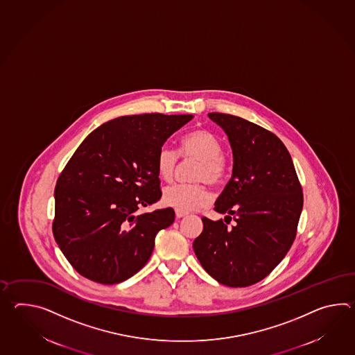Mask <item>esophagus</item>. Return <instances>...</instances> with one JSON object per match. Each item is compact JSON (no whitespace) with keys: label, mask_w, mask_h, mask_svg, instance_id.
<instances>
[{"label":"esophagus","mask_w":355,"mask_h":355,"mask_svg":"<svg viewBox=\"0 0 355 355\" xmlns=\"http://www.w3.org/2000/svg\"><path fill=\"white\" fill-rule=\"evenodd\" d=\"M186 215H189L187 211H183V210H180V209H175V216H177V218H183V216H186Z\"/></svg>","instance_id":"obj_1"}]
</instances>
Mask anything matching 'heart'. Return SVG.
I'll return each mask as SVG.
<instances>
[{
  "label": "heart",
  "instance_id": "1",
  "mask_svg": "<svg viewBox=\"0 0 355 355\" xmlns=\"http://www.w3.org/2000/svg\"><path fill=\"white\" fill-rule=\"evenodd\" d=\"M223 145L215 135L206 128H196L181 140V157L196 160L192 178L195 183H175L163 191V201L168 206L183 211L196 210L210 201L211 186H220L228 175V163L221 154ZM178 166V155L169 145L160 146L157 154V173L163 181H171Z\"/></svg>",
  "mask_w": 355,
  "mask_h": 355
}]
</instances>
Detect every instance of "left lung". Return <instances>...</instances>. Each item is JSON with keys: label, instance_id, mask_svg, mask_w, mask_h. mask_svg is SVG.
<instances>
[{"label": "left lung", "instance_id": "8db88e82", "mask_svg": "<svg viewBox=\"0 0 355 355\" xmlns=\"http://www.w3.org/2000/svg\"><path fill=\"white\" fill-rule=\"evenodd\" d=\"M228 135L233 174L215 202L224 220L202 218L193 251L206 272L233 288L259 283L291 250L303 207L292 157L263 127L233 114L209 113ZM230 220H236L229 226Z\"/></svg>", "mask_w": 355, "mask_h": 355}]
</instances>
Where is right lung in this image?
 <instances>
[{
	"mask_svg": "<svg viewBox=\"0 0 355 355\" xmlns=\"http://www.w3.org/2000/svg\"><path fill=\"white\" fill-rule=\"evenodd\" d=\"M192 114L148 113L103 123L73 153L55 189L52 230L64 257L95 283L117 284L149 261L172 207L136 214L162 197L157 154Z\"/></svg>",
	"mask_w": 355,
	"mask_h": 355,
	"instance_id": "1",
	"label": "right lung"
}]
</instances>
